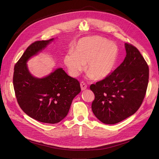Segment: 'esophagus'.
<instances>
[{
	"label": "esophagus",
	"instance_id": "obj_1",
	"mask_svg": "<svg viewBox=\"0 0 159 159\" xmlns=\"http://www.w3.org/2000/svg\"><path fill=\"white\" fill-rule=\"evenodd\" d=\"M80 87H81V89H82V90H84L86 89L87 85V84H86L84 81H82V82H80Z\"/></svg>",
	"mask_w": 159,
	"mask_h": 159
}]
</instances>
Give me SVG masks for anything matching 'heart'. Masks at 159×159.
Here are the masks:
<instances>
[{
    "instance_id": "b5f03b06",
    "label": "heart",
    "mask_w": 159,
    "mask_h": 159,
    "mask_svg": "<svg viewBox=\"0 0 159 159\" xmlns=\"http://www.w3.org/2000/svg\"><path fill=\"white\" fill-rule=\"evenodd\" d=\"M118 48L114 43L99 36H91L81 39L76 45L74 52H68L64 62L72 76H77L84 69L90 77L102 80L114 70L118 60Z\"/></svg>"
}]
</instances>
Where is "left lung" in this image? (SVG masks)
<instances>
[{
    "label": "left lung",
    "mask_w": 159,
    "mask_h": 159,
    "mask_svg": "<svg viewBox=\"0 0 159 159\" xmlns=\"http://www.w3.org/2000/svg\"><path fill=\"white\" fill-rule=\"evenodd\" d=\"M124 61L108 77L91 84L95 95L92 110L105 124L118 123L133 115L141 106L147 89L149 69L139 50L125 43Z\"/></svg>",
    "instance_id": "left-lung-1"
}]
</instances>
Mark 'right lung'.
I'll list each match as a JSON object with an SVG mask.
<instances>
[{"mask_svg":"<svg viewBox=\"0 0 159 159\" xmlns=\"http://www.w3.org/2000/svg\"><path fill=\"white\" fill-rule=\"evenodd\" d=\"M53 38L31 43L16 63L13 85L18 104L30 117L42 123L55 124L69 111L74 98L80 92L78 80L58 69L48 76H32L26 62L47 47Z\"/></svg>","mask_w":159,"mask_h":159,"instance_id":"1","label":"right lung"}]
</instances>
